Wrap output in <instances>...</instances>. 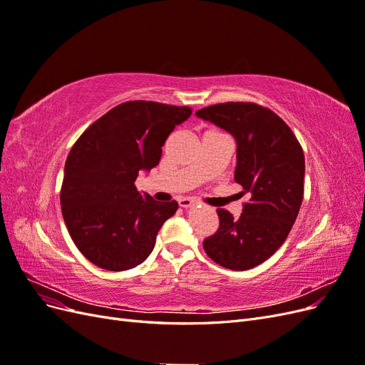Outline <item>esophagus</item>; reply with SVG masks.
Returning a JSON list of instances; mask_svg holds the SVG:
<instances>
[{"label":"esophagus","instance_id":"esophagus-1","mask_svg":"<svg viewBox=\"0 0 365 365\" xmlns=\"http://www.w3.org/2000/svg\"><path fill=\"white\" fill-rule=\"evenodd\" d=\"M178 204L182 208H190V207H193L196 204V201L193 200V197H181V200L178 201Z\"/></svg>","mask_w":365,"mask_h":365}]
</instances>
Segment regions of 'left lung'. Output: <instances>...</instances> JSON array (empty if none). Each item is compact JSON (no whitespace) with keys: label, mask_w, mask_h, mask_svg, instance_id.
I'll return each instance as SVG.
<instances>
[{"label":"left lung","mask_w":365,"mask_h":365,"mask_svg":"<svg viewBox=\"0 0 365 365\" xmlns=\"http://www.w3.org/2000/svg\"><path fill=\"white\" fill-rule=\"evenodd\" d=\"M196 115L235 137V181L250 193L237 219L224 208L217 210L219 228L204 240V250L227 269H251L282 247L300 212L303 149L277 114L256 103H217Z\"/></svg>","instance_id":"8db88e82"}]
</instances>
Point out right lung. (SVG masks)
Here are the masks:
<instances>
[{
    "label": "right lung",
    "mask_w": 365,
    "mask_h": 365,
    "mask_svg": "<svg viewBox=\"0 0 365 365\" xmlns=\"http://www.w3.org/2000/svg\"><path fill=\"white\" fill-rule=\"evenodd\" d=\"M189 106L125 102L108 111L74 143L65 161L61 205L65 225L83 256L98 268L125 271L145 262L161 225L178 202L140 193V170L160 163L163 145Z\"/></svg>",
    "instance_id": "obj_1"
}]
</instances>
